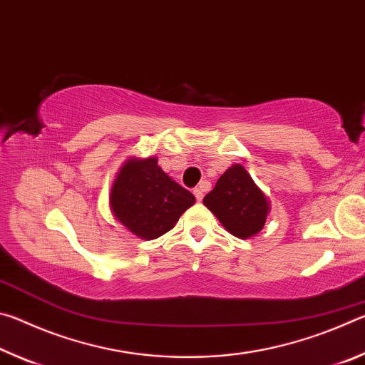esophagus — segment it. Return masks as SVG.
I'll return each instance as SVG.
<instances>
[{
    "label": "esophagus",
    "mask_w": 365,
    "mask_h": 365,
    "mask_svg": "<svg viewBox=\"0 0 365 365\" xmlns=\"http://www.w3.org/2000/svg\"><path fill=\"white\" fill-rule=\"evenodd\" d=\"M207 182H201L200 185H197V187L193 190V195H195V197L197 201H201L202 200V195H205V190L207 188Z\"/></svg>",
    "instance_id": "obj_1"
}]
</instances>
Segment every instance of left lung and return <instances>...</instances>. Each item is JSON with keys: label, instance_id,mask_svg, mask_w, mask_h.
Listing matches in <instances>:
<instances>
[{"label": "left lung", "instance_id": "left-lung-1", "mask_svg": "<svg viewBox=\"0 0 365 365\" xmlns=\"http://www.w3.org/2000/svg\"><path fill=\"white\" fill-rule=\"evenodd\" d=\"M202 202L225 230L238 238L255 237L262 230L269 212L264 193L243 165L238 164L222 174Z\"/></svg>", "mask_w": 365, "mask_h": 365}]
</instances>
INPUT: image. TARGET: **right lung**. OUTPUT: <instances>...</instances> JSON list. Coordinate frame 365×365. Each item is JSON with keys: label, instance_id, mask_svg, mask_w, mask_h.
Wrapping results in <instances>:
<instances>
[{"label": "right lung", "instance_id": "obj_1", "mask_svg": "<svg viewBox=\"0 0 365 365\" xmlns=\"http://www.w3.org/2000/svg\"><path fill=\"white\" fill-rule=\"evenodd\" d=\"M193 205L195 196L172 180L156 158L123 164L110 193V209L117 220L143 240L169 232Z\"/></svg>", "mask_w": 365, "mask_h": 365}]
</instances>
